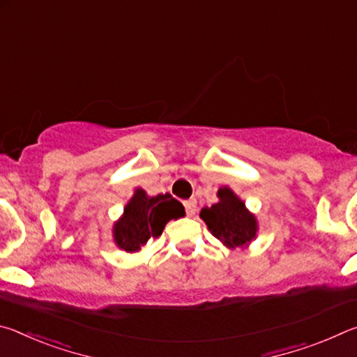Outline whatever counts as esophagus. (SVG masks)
Wrapping results in <instances>:
<instances>
[{"label":"esophagus","instance_id":"esophagus-1","mask_svg":"<svg viewBox=\"0 0 357 357\" xmlns=\"http://www.w3.org/2000/svg\"><path fill=\"white\" fill-rule=\"evenodd\" d=\"M184 208H185L187 215H193V214H195V211H197V202L193 200V198H192V200H185Z\"/></svg>","mask_w":357,"mask_h":357}]
</instances>
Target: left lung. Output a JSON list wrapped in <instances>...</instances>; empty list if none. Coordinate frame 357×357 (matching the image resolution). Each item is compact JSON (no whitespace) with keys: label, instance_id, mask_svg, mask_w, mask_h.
Wrapping results in <instances>:
<instances>
[{"label":"left lung","instance_id":"8db88e82","mask_svg":"<svg viewBox=\"0 0 357 357\" xmlns=\"http://www.w3.org/2000/svg\"><path fill=\"white\" fill-rule=\"evenodd\" d=\"M217 195L220 202L211 208H203L200 213L211 233L231 249L249 244L257 234L255 217L228 187H222Z\"/></svg>","mask_w":357,"mask_h":357}]
</instances>
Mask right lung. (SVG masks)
<instances>
[{
    "label": "right lung",
    "instance_id": "add662e5",
    "mask_svg": "<svg viewBox=\"0 0 357 357\" xmlns=\"http://www.w3.org/2000/svg\"><path fill=\"white\" fill-rule=\"evenodd\" d=\"M184 215V206L172 195L148 197L137 189L124 209V215L114 225V241L126 252L140 250L149 239L159 238L168 220Z\"/></svg>",
    "mask_w": 357,
    "mask_h": 357
}]
</instances>
